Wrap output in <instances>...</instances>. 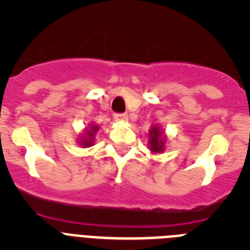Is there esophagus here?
Masks as SVG:
<instances>
[{"label":"esophagus","mask_w":250,"mask_h":250,"mask_svg":"<svg viewBox=\"0 0 250 250\" xmlns=\"http://www.w3.org/2000/svg\"><path fill=\"white\" fill-rule=\"evenodd\" d=\"M115 120H120V121H125L127 120V114L125 112H118V114L114 115Z\"/></svg>","instance_id":"esophagus-1"}]
</instances>
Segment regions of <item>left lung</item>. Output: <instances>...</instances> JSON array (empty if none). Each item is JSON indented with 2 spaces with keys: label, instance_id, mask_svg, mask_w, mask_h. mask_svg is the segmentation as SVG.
Segmentation results:
<instances>
[{
  "label": "left lung",
  "instance_id": "left-lung-1",
  "mask_svg": "<svg viewBox=\"0 0 250 250\" xmlns=\"http://www.w3.org/2000/svg\"><path fill=\"white\" fill-rule=\"evenodd\" d=\"M150 135V140H149V144H150V149L151 151L154 152H160L163 151V146H164V141L161 140L160 138V131H159L158 127H152L149 132Z\"/></svg>",
  "mask_w": 250,
  "mask_h": 250
}]
</instances>
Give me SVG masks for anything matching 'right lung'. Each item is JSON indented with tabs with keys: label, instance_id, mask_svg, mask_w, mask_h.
Returning <instances> with one entry per match:
<instances>
[{
	"label": "right lung",
	"instance_id": "1",
	"mask_svg": "<svg viewBox=\"0 0 250 250\" xmlns=\"http://www.w3.org/2000/svg\"><path fill=\"white\" fill-rule=\"evenodd\" d=\"M98 129H99L98 126H94V127H92L91 131L87 132V136H89V138L91 139V140H92V138H94L95 132L98 131ZM91 143H92V141H83V145H90V144H91Z\"/></svg>",
	"mask_w": 250,
	"mask_h": 250
}]
</instances>
